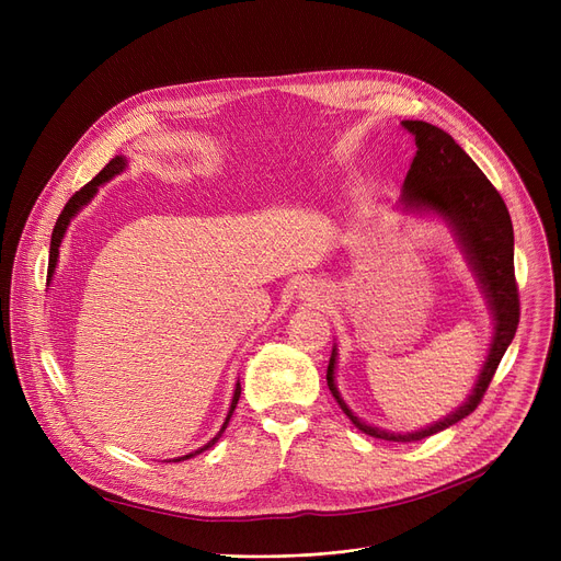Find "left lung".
I'll return each instance as SVG.
<instances>
[{"label": "left lung", "mask_w": 561, "mask_h": 561, "mask_svg": "<svg viewBox=\"0 0 561 561\" xmlns=\"http://www.w3.org/2000/svg\"><path fill=\"white\" fill-rule=\"evenodd\" d=\"M402 125L416 136L419 147L402 186V204L414 206V209L436 211L453 225L470 265H473V271L480 277L495 318L493 343L473 393L448 419L421 432H385L362 423L352 414L334 387L336 350L332 352L328 366V387L341 404L343 414L362 432L375 438L411 444V440H421L459 423L478 409L500 359H503L505 350L518 330L520 300L514 275V227L505 199L500 197L495 186L486 180V174L461 150L448 131L423 121H404Z\"/></svg>", "instance_id": "left-lung-1"}]
</instances>
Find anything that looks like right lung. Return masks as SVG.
Masks as SVG:
<instances>
[{"label":"right lung","instance_id":"1","mask_svg":"<svg viewBox=\"0 0 561 561\" xmlns=\"http://www.w3.org/2000/svg\"><path fill=\"white\" fill-rule=\"evenodd\" d=\"M125 170V159L123 157H115V159H111L106 165H104V170L98 174V176H93L91 182H88L83 188H79L70 199H68V204L64 206V211H61V216H58V220H56V225H54V231H51V243H49V263H47V277H51V273H54V268H56V259H58V248H61V239H64V233H66V229H68V222H70V218L81 209V206L85 204V202H91V197L98 193V186L100 184H104V182H108L111 176H115L117 172H123ZM239 398H241V381H236V391H233V400H231V407H229V414H227V419H225V423H222V427H220V432L209 440V444H206L204 448H199V450H195V453H191V455H184V457H180V459H174V461H184V459H191V457H195V455H199V453H204L206 448H211L216 440L220 438V434L225 432V427H227V423H229V419H231V414H233V409H236V404H239Z\"/></svg>","mask_w":561,"mask_h":561}]
</instances>
